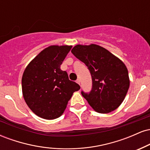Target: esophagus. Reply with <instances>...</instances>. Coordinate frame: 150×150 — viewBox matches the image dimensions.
Wrapping results in <instances>:
<instances>
[{
    "label": "esophagus",
    "mask_w": 150,
    "mask_h": 150,
    "mask_svg": "<svg viewBox=\"0 0 150 150\" xmlns=\"http://www.w3.org/2000/svg\"><path fill=\"white\" fill-rule=\"evenodd\" d=\"M76 82H77V84H79V85H80V80H79V79H78V80H76Z\"/></svg>",
    "instance_id": "obj_1"
}]
</instances>
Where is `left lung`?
Returning <instances> with one entry per match:
<instances>
[{
  "label": "left lung",
  "mask_w": 150,
  "mask_h": 150,
  "mask_svg": "<svg viewBox=\"0 0 150 150\" xmlns=\"http://www.w3.org/2000/svg\"><path fill=\"white\" fill-rule=\"evenodd\" d=\"M71 52L87 65L92 75V90L81 92L89 104L100 113L116 109L124 100L130 86L128 71L123 62L97 44H78Z\"/></svg>",
  "instance_id": "left-lung-1"
}]
</instances>
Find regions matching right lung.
<instances>
[{
  "instance_id": "add662e5",
  "label": "right lung",
  "mask_w": 150,
  "mask_h": 150,
  "mask_svg": "<svg viewBox=\"0 0 150 150\" xmlns=\"http://www.w3.org/2000/svg\"><path fill=\"white\" fill-rule=\"evenodd\" d=\"M72 46H50L26 67L22 78L23 97L29 108L47 120L60 117L75 91L80 89L70 80L61 65Z\"/></svg>"
}]
</instances>
